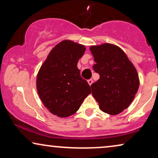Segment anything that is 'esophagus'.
I'll use <instances>...</instances> for the list:
<instances>
[{
	"label": "esophagus",
	"instance_id": "obj_1",
	"mask_svg": "<svg viewBox=\"0 0 158 158\" xmlns=\"http://www.w3.org/2000/svg\"><path fill=\"white\" fill-rule=\"evenodd\" d=\"M88 84H89L90 85H91L92 83H93V80L92 79H89L88 81Z\"/></svg>",
	"mask_w": 158,
	"mask_h": 158
}]
</instances>
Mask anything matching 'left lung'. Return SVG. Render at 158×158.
<instances>
[{
    "label": "left lung",
    "mask_w": 158,
    "mask_h": 158,
    "mask_svg": "<svg viewBox=\"0 0 158 158\" xmlns=\"http://www.w3.org/2000/svg\"><path fill=\"white\" fill-rule=\"evenodd\" d=\"M96 64L93 66L100 75L90 85L93 96L105 113L116 115L129 107L139 85L137 70L126 54L114 44L90 47Z\"/></svg>",
    "instance_id": "left-lung-1"
}]
</instances>
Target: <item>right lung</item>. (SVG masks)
I'll return each instance as SVG.
<instances>
[{
	"instance_id": "obj_1",
	"label": "right lung",
	"mask_w": 158,
	"mask_h": 158,
	"mask_svg": "<svg viewBox=\"0 0 158 158\" xmlns=\"http://www.w3.org/2000/svg\"><path fill=\"white\" fill-rule=\"evenodd\" d=\"M85 47L64 40L52 49L36 77V89L41 101L49 112L59 117L74 114L90 88L81 76L77 64Z\"/></svg>"
}]
</instances>
